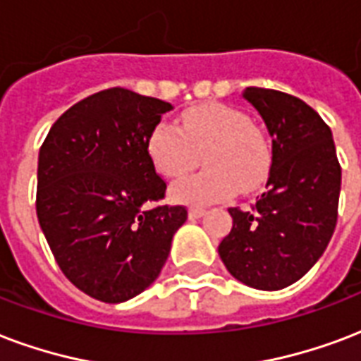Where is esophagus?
Here are the masks:
<instances>
[{
    "label": "esophagus",
    "instance_id": "34e87169",
    "mask_svg": "<svg viewBox=\"0 0 361 361\" xmlns=\"http://www.w3.org/2000/svg\"><path fill=\"white\" fill-rule=\"evenodd\" d=\"M204 214V208H189V217H191V219H199V217H202Z\"/></svg>",
    "mask_w": 361,
    "mask_h": 361
}]
</instances>
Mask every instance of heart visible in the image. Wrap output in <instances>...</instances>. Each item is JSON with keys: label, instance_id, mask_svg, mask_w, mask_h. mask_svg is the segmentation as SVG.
<instances>
[{"label": "heart", "instance_id": "heart-1", "mask_svg": "<svg viewBox=\"0 0 361 361\" xmlns=\"http://www.w3.org/2000/svg\"><path fill=\"white\" fill-rule=\"evenodd\" d=\"M147 155L172 180L191 172L202 155L206 170L170 187V199L191 206L229 199L238 185L254 189L271 169L263 134L246 114L221 104L187 109L181 126L159 121L147 136Z\"/></svg>", "mask_w": 361, "mask_h": 361}]
</instances>
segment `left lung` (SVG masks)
Wrapping results in <instances>:
<instances>
[{"label": "left lung", "instance_id": "left-lung-1", "mask_svg": "<svg viewBox=\"0 0 361 361\" xmlns=\"http://www.w3.org/2000/svg\"><path fill=\"white\" fill-rule=\"evenodd\" d=\"M242 96L272 140L271 172L252 212L231 208L233 229L217 252L242 284L284 290L314 267L335 231L341 166L334 134L295 96L259 87Z\"/></svg>", "mask_w": 361, "mask_h": 361}]
</instances>
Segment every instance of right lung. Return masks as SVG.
Returning a JSON list of instances; mask_svg holds the SVG:
<instances>
[{"label":"right lung","instance_id":"1","mask_svg":"<svg viewBox=\"0 0 361 361\" xmlns=\"http://www.w3.org/2000/svg\"><path fill=\"white\" fill-rule=\"evenodd\" d=\"M172 104L126 89L77 102L51 126L37 161V219L71 284L104 302L147 290L169 259L183 206L145 202L166 183L147 136Z\"/></svg>","mask_w":361,"mask_h":361}]
</instances>
